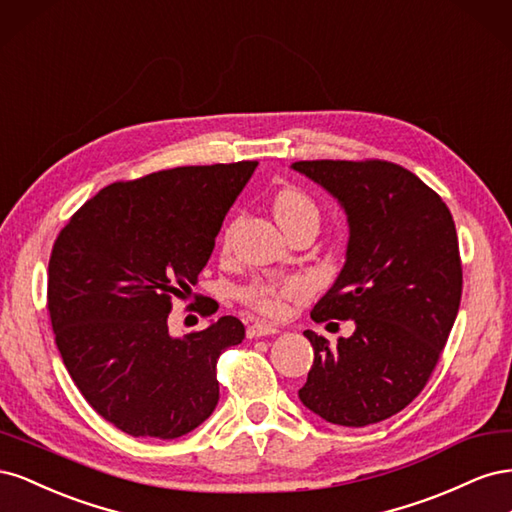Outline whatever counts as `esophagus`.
<instances>
[{
    "instance_id": "esophagus-1",
    "label": "esophagus",
    "mask_w": 512,
    "mask_h": 512,
    "mask_svg": "<svg viewBox=\"0 0 512 512\" xmlns=\"http://www.w3.org/2000/svg\"><path fill=\"white\" fill-rule=\"evenodd\" d=\"M280 333V327H275L271 322H254L250 329H247V335L250 337H265V335H275Z\"/></svg>"
}]
</instances>
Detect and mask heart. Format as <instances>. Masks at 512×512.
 Masks as SVG:
<instances>
[{"instance_id":"obj_1","label":"heart","mask_w":512,"mask_h":512,"mask_svg":"<svg viewBox=\"0 0 512 512\" xmlns=\"http://www.w3.org/2000/svg\"><path fill=\"white\" fill-rule=\"evenodd\" d=\"M273 213L277 224L284 230L307 220L318 222L316 203L299 188H284L282 192H277L273 200ZM224 241H228V235L224 237ZM307 290V282L299 280V277L282 282H256L243 290V299L262 314L280 316L286 309V301L305 297Z\"/></svg>"}]
</instances>
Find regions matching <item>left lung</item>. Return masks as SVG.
I'll use <instances>...</instances> for the list:
<instances>
[{"label": "left lung", "instance_id": "left-lung-1", "mask_svg": "<svg viewBox=\"0 0 512 512\" xmlns=\"http://www.w3.org/2000/svg\"><path fill=\"white\" fill-rule=\"evenodd\" d=\"M290 168L331 194L348 222L344 267L312 318L354 320V333L337 344L303 331L314 365L299 399L333 425L380 423L423 391L457 318L453 215L414 173L391 162L316 160Z\"/></svg>", "mask_w": 512, "mask_h": 512}]
</instances>
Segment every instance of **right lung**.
Returning <instances> with one entry per match:
<instances>
[{
    "label": "right lung",
    "instance_id": "add662e5",
    "mask_svg": "<svg viewBox=\"0 0 512 512\" xmlns=\"http://www.w3.org/2000/svg\"><path fill=\"white\" fill-rule=\"evenodd\" d=\"M256 166H179L113 183L59 232L49 262L55 342L89 406L123 433L175 440L218 406L215 363L243 342V322L222 316L177 337L168 314L207 267Z\"/></svg>",
    "mask_w": 512,
    "mask_h": 512
}]
</instances>
